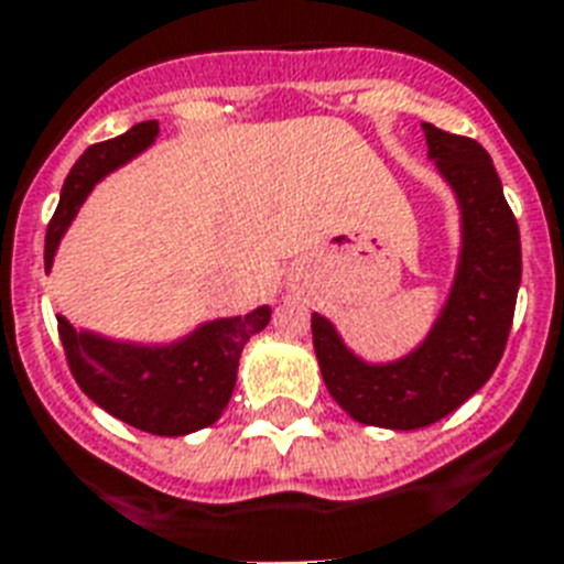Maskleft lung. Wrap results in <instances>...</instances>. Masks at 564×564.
<instances>
[{
  "mask_svg": "<svg viewBox=\"0 0 564 564\" xmlns=\"http://www.w3.org/2000/svg\"><path fill=\"white\" fill-rule=\"evenodd\" d=\"M427 156L460 209V256L452 291L425 340L372 364L344 344L332 319L311 314L328 393L360 425L416 431L434 425L492 378L510 337L521 285V236L492 156L475 139L422 124Z\"/></svg>",
  "mask_w": 564,
  "mask_h": 564,
  "instance_id": "1",
  "label": "left lung"
}]
</instances>
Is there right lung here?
Returning <instances> with one entry per match:
<instances>
[{
    "label": "right lung",
    "mask_w": 564,
    "mask_h": 564,
    "mask_svg": "<svg viewBox=\"0 0 564 564\" xmlns=\"http://www.w3.org/2000/svg\"><path fill=\"white\" fill-rule=\"evenodd\" d=\"M160 124L139 121L128 133L87 148L72 165L61 188V204L46 232V273L57 256L61 238L110 171L154 145ZM270 323V308L200 323L195 332L171 344H133L75 328L57 317L63 349L80 390L110 416L156 436H186L218 422L236 390L241 349Z\"/></svg>",
    "instance_id": "obj_1"
}]
</instances>
